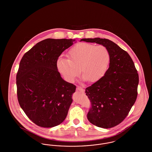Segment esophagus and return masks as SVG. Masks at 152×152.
Instances as JSON below:
<instances>
[{
	"instance_id": "34e87169",
	"label": "esophagus",
	"mask_w": 152,
	"mask_h": 152,
	"mask_svg": "<svg viewBox=\"0 0 152 152\" xmlns=\"http://www.w3.org/2000/svg\"><path fill=\"white\" fill-rule=\"evenodd\" d=\"M76 89H77V91H84L83 88L82 87H80V86H77Z\"/></svg>"
}]
</instances>
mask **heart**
I'll use <instances>...</instances> for the list:
<instances>
[{"instance_id": "heart-1", "label": "heart", "mask_w": 152, "mask_h": 152, "mask_svg": "<svg viewBox=\"0 0 152 152\" xmlns=\"http://www.w3.org/2000/svg\"><path fill=\"white\" fill-rule=\"evenodd\" d=\"M69 59L58 58L57 67L65 79L72 82L81 75L89 82L100 79L107 72L110 60L108 48L102 45L81 43L73 46L68 52Z\"/></svg>"}]
</instances>
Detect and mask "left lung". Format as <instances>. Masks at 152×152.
<instances>
[{"label":"left lung","mask_w":152,"mask_h":152,"mask_svg":"<svg viewBox=\"0 0 152 152\" xmlns=\"http://www.w3.org/2000/svg\"><path fill=\"white\" fill-rule=\"evenodd\" d=\"M81 41L106 47L110 53L109 67L104 76L86 89L91 102L87 118L94 125L111 128L128 115L137 96L138 74L129 55L112 41L96 37Z\"/></svg>","instance_id":"1"}]
</instances>
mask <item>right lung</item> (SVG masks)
Masks as SVG:
<instances>
[{
  "label": "right lung",
  "mask_w": 152,
  "mask_h": 152,
  "mask_svg": "<svg viewBox=\"0 0 152 152\" xmlns=\"http://www.w3.org/2000/svg\"><path fill=\"white\" fill-rule=\"evenodd\" d=\"M75 41L45 39L21 59L16 75L18 99L26 115L39 126H57L67 116L76 87L62 79L57 61Z\"/></svg>",
  "instance_id": "obj_1"
}]
</instances>
